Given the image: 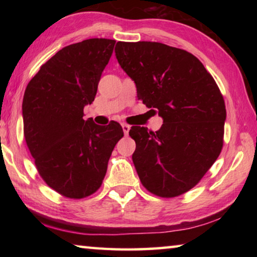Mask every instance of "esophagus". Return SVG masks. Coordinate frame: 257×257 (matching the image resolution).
<instances>
[{
    "instance_id": "34e87169",
    "label": "esophagus",
    "mask_w": 257,
    "mask_h": 257,
    "mask_svg": "<svg viewBox=\"0 0 257 257\" xmlns=\"http://www.w3.org/2000/svg\"><path fill=\"white\" fill-rule=\"evenodd\" d=\"M121 125H122L123 134L125 135V136H127V135L129 134V130H130V125H129V124H127V123H122Z\"/></svg>"
}]
</instances>
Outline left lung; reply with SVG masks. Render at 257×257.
I'll use <instances>...</instances> for the list:
<instances>
[{
    "label": "left lung",
    "instance_id": "obj_1",
    "mask_svg": "<svg viewBox=\"0 0 257 257\" xmlns=\"http://www.w3.org/2000/svg\"><path fill=\"white\" fill-rule=\"evenodd\" d=\"M115 56L137 97L163 119L158 132L133 125V162L143 186L171 198L190 190L223 146L224 99L196 56L156 42H118Z\"/></svg>",
    "mask_w": 257,
    "mask_h": 257
}]
</instances>
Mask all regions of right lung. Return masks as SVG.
I'll use <instances>...</instances> for the list:
<instances>
[{"mask_svg": "<svg viewBox=\"0 0 257 257\" xmlns=\"http://www.w3.org/2000/svg\"><path fill=\"white\" fill-rule=\"evenodd\" d=\"M114 40L90 38L63 47L28 82L23 101L24 135L37 171L64 197L80 199L101 187L107 162L123 137L121 125L85 120Z\"/></svg>", "mask_w": 257, "mask_h": 257, "instance_id": "add662e5", "label": "right lung"}]
</instances>
